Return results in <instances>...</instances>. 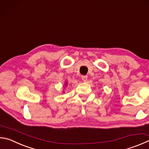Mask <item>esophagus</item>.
Returning a JSON list of instances; mask_svg holds the SVG:
<instances>
[{
  "instance_id": "obj_1",
  "label": "esophagus",
  "mask_w": 149,
  "mask_h": 149,
  "mask_svg": "<svg viewBox=\"0 0 149 149\" xmlns=\"http://www.w3.org/2000/svg\"><path fill=\"white\" fill-rule=\"evenodd\" d=\"M81 79H82L83 81H87V79H88V77L86 76V75H83V76L81 77Z\"/></svg>"
}]
</instances>
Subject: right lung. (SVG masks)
Returning <instances> with one entry per match:
<instances>
[{
	"mask_svg": "<svg viewBox=\"0 0 149 149\" xmlns=\"http://www.w3.org/2000/svg\"><path fill=\"white\" fill-rule=\"evenodd\" d=\"M64 86H68V82H67V81H66V82H65V83H64ZM63 93H65V92H64V91H63Z\"/></svg>",
	"mask_w": 149,
	"mask_h": 149,
	"instance_id": "obj_1",
	"label": "right lung"
}]
</instances>
